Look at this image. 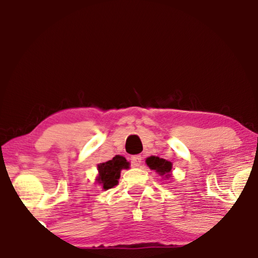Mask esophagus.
<instances>
[{
  "label": "esophagus",
  "instance_id": "obj_1",
  "mask_svg": "<svg viewBox=\"0 0 258 258\" xmlns=\"http://www.w3.org/2000/svg\"><path fill=\"white\" fill-rule=\"evenodd\" d=\"M141 162H142V156L141 155L131 156V163H132V166H134V168H138V166H140Z\"/></svg>",
  "mask_w": 258,
  "mask_h": 258
}]
</instances>
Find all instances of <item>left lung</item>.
<instances>
[{"label":"left lung","mask_w":258,"mask_h":258,"mask_svg":"<svg viewBox=\"0 0 258 258\" xmlns=\"http://www.w3.org/2000/svg\"><path fill=\"white\" fill-rule=\"evenodd\" d=\"M145 162L151 170H154L155 172H158L160 175L164 176L166 179L171 178L172 163H171L170 161L158 158V156H150V158L146 159Z\"/></svg>","instance_id":"obj_1"}]
</instances>
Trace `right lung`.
Listing matches in <instances>:
<instances>
[{
    "mask_svg": "<svg viewBox=\"0 0 258 258\" xmlns=\"http://www.w3.org/2000/svg\"><path fill=\"white\" fill-rule=\"evenodd\" d=\"M130 163L124 156L116 155L107 162L98 164V176L97 183L102 184L104 190H108L118 184V179L120 176V171L123 169H128Z\"/></svg>",
    "mask_w": 258,
    "mask_h": 258,
    "instance_id": "1",
    "label": "right lung"
}]
</instances>
